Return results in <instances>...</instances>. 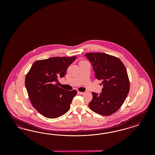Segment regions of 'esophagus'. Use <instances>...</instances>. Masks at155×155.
Returning <instances> with one entry per match:
<instances>
[{
	"mask_svg": "<svg viewBox=\"0 0 155 155\" xmlns=\"http://www.w3.org/2000/svg\"><path fill=\"white\" fill-rule=\"evenodd\" d=\"M78 93L81 95H83L84 94V92H81V91H78Z\"/></svg>",
	"mask_w": 155,
	"mask_h": 155,
	"instance_id": "esophagus-1",
	"label": "esophagus"
}]
</instances>
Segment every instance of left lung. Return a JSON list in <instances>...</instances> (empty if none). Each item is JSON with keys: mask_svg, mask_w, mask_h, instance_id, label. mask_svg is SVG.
<instances>
[{"mask_svg": "<svg viewBox=\"0 0 155 155\" xmlns=\"http://www.w3.org/2000/svg\"><path fill=\"white\" fill-rule=\"evenodd\" d=\"M92 64L95 78L102 80V93L92 92L89 104L94 113L108 116L117 111L127 98L130 91V80L122 61L117 57L104 53L85 54Z\"/></svg>", "mask_w": 155, "mask_h": 155, "instance_id": "left-lung-1", "label": "left lung"}]
</instances>
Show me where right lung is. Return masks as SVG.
<instances>
[{"label":"right lung","mask_w":155,"mask_h":155,"mask_svg":"<svg viewBox=\"0 0 155 155\" xmlns=\"http://www.w3.org/2000/svg\"><path fill=\"white\" fill-rule=\"evenodd\" d=\"M76 56L55 57L35 61L26 74L25 85L33 107L48 118L60 117L67 113L77 94L58 86V78L65 75Z\"/></svg>","instance_id":"obj_1"}]
</instances>
